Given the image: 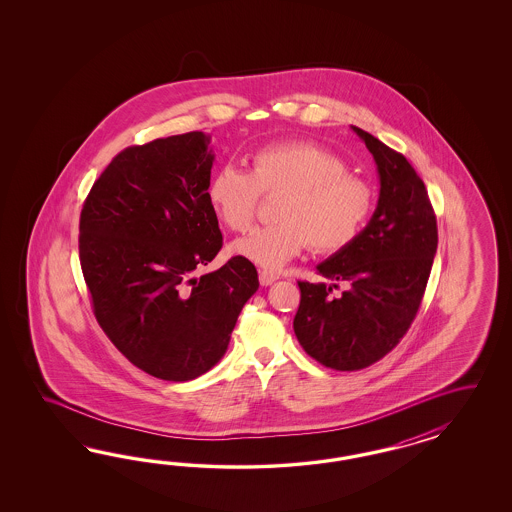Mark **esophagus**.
Listing matches in <instances>:
<instances>
[{"label": "esophagus", "mask_w": 512, "mask_h": 512, "mask_svg": "<svg viewBox=\"0 0 512 512\" xmlns=\"http://www.w3.org/2000/svg\"><path fill=\"white\" fill-rule=\"evenodd\" d=\"M278 279V274H274V272H266V270L259 272V281H261V285H263V287L272 285V283H274V281H278Z\"/></svg>", "instance_id": "34e87169"}]
</instances>
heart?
<instances>
[{
    "label": "heart",
    "instance_id": "obj_1",
    "mask_svg": "<svg viewBox=\"0 0 512 512\" xmlns=\"http://www.w3.org/2000/svg\"><path fill=\"white\" fill-rule=\"evenodd\" d=\"M279 193L276 223L236 240L231 251L263 268L276 270L302 249L336 253L351 246L373 210V189L347 172L345 161L308 140L274 142L249 155V172L219 167L206 199L223 227L248 231L259 199Z\"/></svg>",
    "mask_w": 512,
    "mask_h": 512
}]
</instances>
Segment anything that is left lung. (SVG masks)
<instances>
[{
    "instance_id": "8db88e82",
    "label": "left lung",
    "mask_w": 512,
    "mask_h": 512,
    "mask_svg": "<svg viewBox=\"0 0 512 512\" xmlns=\"http://www.w3.org/2000/svg\"><path fill=\"white\" fill-rule=\"evenodd\" d=\"M373 155L379 199L357 240L317 264L332 283L298 281L296 338L326 368L355 372L390 353L409 330L437 251L428 191L402 154L351 125ZM343 282L346 291L332 296Z\"/></svg>"
}]
</instances>
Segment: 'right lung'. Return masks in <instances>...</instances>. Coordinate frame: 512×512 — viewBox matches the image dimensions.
Segmentation results:
<instances>
[{
    "instance_id": "obj_1",
    "label": "right lung",
    "mask_w": 512,
    "mask_h": 512,
    "mask_svg": "<svg viewBox=\"0 0 512 512\" xmlns=\"http://www.w3.org/2000/svg\"><path fill=\"white\" fill-rule=\"evenodd\" d=\"M214 159L202 131L125 148L80 214L95 319L131 364L163 381L214 368L259 289L255 266L240 255L195 276L223 244L206 199Z\"/></svg>"
}]
</instances>
